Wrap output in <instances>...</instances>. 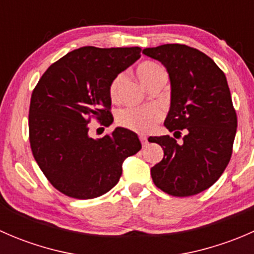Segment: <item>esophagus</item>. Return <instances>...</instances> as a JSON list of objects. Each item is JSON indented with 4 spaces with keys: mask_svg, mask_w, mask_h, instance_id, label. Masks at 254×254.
<instances>
[{
    "mask_svg": "<svg viewBox=\"0 0 254 254\" xmlns=\"http://www.w3.org/2000/svg\"><path fill=\"white\" fill-rule=\"evenodd\" d=\"M139 139H140V141H141V145H142V147H145L146 145H147V139H146L145 136H142V135H140L139 136Z\"/></svg>",
    "mask_w": 254,
    "mask_h": 254,
    "instance_id": "obj_1",
    "label": "esophagus"
}]
</instances>
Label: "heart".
I'll return each instance as SVG.
<instances>
[{
  "instance_id": "obj_1",
  "label": "heart",
  "mask_w": 254,
  "mask_h": 254,
  "mask_svg": "<svg viewBox=\"0 0 254 254\" xmlns=\"http://www.w3.org/2000/svg\"><path fill=\"white\" fill-rule=\"evenodd\" d=\"M136 75L141 81L142 84L146 87L161 75H165V71L157 64L152 61H145L140 64L136 68ZM123 75H118L113 78V81L109 84L108 93L109 98L112 101H115L119 94V88L123 83ZM163 118V112L160 107L150 106V107H141V108H135V107H127V108L122 109L117 114V123L120 127L125 129L132 130V131L146 132L151 131L155 127L156 123L160 122Z\"/></svg>"
}]
</instances>
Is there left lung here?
<instances>
[{
    "label": "left lung",
    "mask_w": 254,
    "mask_h": 254,
    "mask_svg": "<svg viewBox=\"0 0 254 254\" xmlns=\"http://www.w3.org/2000/svg\"><path fill=\"white\" fill-rule=\"evenodd\" d=\"M161 61L172 86L165 127L181 136L151 137L163 148V158L151 168L158 189L172 196H190L210 188L230 162L237 129L226 76L211 58L195 48L165 44L143 49ZM176 137V136H175Z\"/></svg>",
    "instance_id": "8db88e82"
}]
</instances>
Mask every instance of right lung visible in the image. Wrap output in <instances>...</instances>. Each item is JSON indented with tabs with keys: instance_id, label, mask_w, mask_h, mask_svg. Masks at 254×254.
I'll return each mask as SVG.
<instances>
[{
	"instance_id": "right-lung-1",
	"label": "right lung",
	"mask_w": 254,
	"mask_h": 254,
	"mask_svg": "<svg viewBox=\"0 0 254 254\" xmlns=\"http://www.w3.org/2000/svg\"><path fill=\"white\" fill-rule=\"evenodd\" d=\"M141 48L83 47L54 63L32 92L29 142L47 179L60 193L93 199L119 182L123 161L141 148L136 134L117 127L102 139L88 124L113 122L109 84L140 58Z\"/></svg>"
}]
</instances>
